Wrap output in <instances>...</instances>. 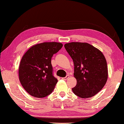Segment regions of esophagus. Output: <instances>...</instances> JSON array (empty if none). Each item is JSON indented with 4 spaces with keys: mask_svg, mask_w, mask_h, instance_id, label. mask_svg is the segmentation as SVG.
<instances>
[{
    "mask_svg": "<svg viewBox=\"0 0 124 124\" xmlns=\"http://www.w3.org/2000/svg\"><path fill=\"white\" fill-rule=\"evenodd\" d=\"M70 77V76L69 75H67L65 77H63V78H62V79H64V80H66V79H67L68 78Z\"/></svg>",
    "mask_w": 124,
    "mask_h": 124,
    "instance_id": "esophagus-1",
    "label": "esophagus"
}]
</instances>
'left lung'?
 Segmentation results:
<instances>
[{"label": "left lung", "mask_w": 124, "mask_h": 124, "mask_svg": "<svg viewBox=\"0 0 124 124\" xmlns=\"http://www.w3.org/2000/svg\"><path fill=\"white\" fill-rule=\"evenodd\" d=\"M64 47L74 63L77 84L72 91L80 98L93 97L107 81L108 67L104 56L88 43L70 42L64 45Z\"/></svg>", "instance_id": "8db88e82"}]
</instances>
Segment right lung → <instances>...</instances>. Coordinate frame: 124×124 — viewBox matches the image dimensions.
<instances>
[{
  "label": "right lung",
  "mask_w": 124,
  "mask_h": 124,
  "mask_svg": "<svg viewBox=\"0 0 124 124\" xmlns=\"http://www.w3.org/2000/svg\"><path fill=\"white\" fill-rule=\"evenodd\" d=\"M62 46L59 42L41 43L29 48L21 58L19 80L31 96L44 98L54 90L58 80L53 75L51 58Z\"/></svg>",
  "instance_id": "add662e5"
}]
</instances>
